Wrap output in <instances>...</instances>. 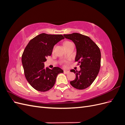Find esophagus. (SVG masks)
<instances>
[{
  "instance_id": "obj_1",
  "label": "esophagus",
  "mask_w": 125,
  "mask_h": 125,
  "mask_svg": "<svg viewBox=\"0 0 125 125\" xmlns=\"http://www.w3.org/2000/svg\"><path fill=\"white\" fill-rule=\"evenodd\" d=\"M63 73H66V74H68V73H70V71H68V70H63Z\"/></svg>"
}]
</instances>
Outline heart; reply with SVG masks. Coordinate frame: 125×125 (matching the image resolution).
<instances>
[{
    "mask_svg": "<svg viewBox=\"0 0 125 125\" xmlns=\"http://www.w3.org/2000/svg\"><path fill=\"white\" fill-rule=\"evenodd\" d=\"M72 44V43L71 42H69V41H65L63 43V45L64 47H65L66 49L68 47L69 45Z\"/></svg>",
    "mask_w": 125,
    "mask_h": 125,
    "instance_id": "heart-1",
    "label": "heart"
}]
</instances>
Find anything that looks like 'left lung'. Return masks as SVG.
<instances>
[{
    "label": "left lung",
    "mask_w": 125,
    "mask_h": 125,
    "mask_svg": "<svg viewBox=\"0 0 125 125\" xmlns=\"http://www.w3.org/2000/svg\"><path fill=\"white\" fill-rule=\"evenodd\" d=\"M63 36L75 44L77 48L75 62L81 68L79 71L70 70L76 75L75 80L70 81V84L77 89H85L92 84L99 73L101 58L100 48L89 36L80 33H73Z\"/></svg>",
    "instance_id": "obj_1"
}]
</instances>
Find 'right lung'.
Wrapping results in <instances>:
<instances>
[{
  "instance_id": "add662e5",
  "label": "right lung",
  "mask_w": 125,
  "mask_h": 125,
  "mask_svg": "<svg viewBox=\"0 0 125 125\" xmlns=\"http://www.w3.org/2000/svg\"><path fill=\"white\" fill-rule=\"evenodd\" d=\"M64 39L62 34L42 33L30 40L22 55V63L26 80L33 88L46 92L54 86L57 75L63 71L57 67L45 68L44 62L52 55L54 45Z\"/></svg>"
}]
</instances>
